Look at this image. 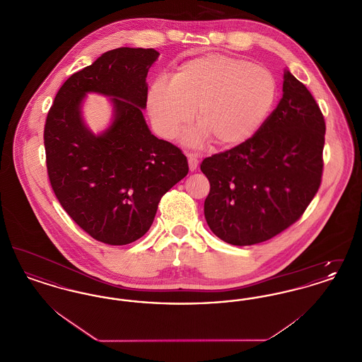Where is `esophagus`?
Wrapping results in <instances>:
<instances>
[{"label": "esophagus", "instance_id": "34e87169", "mask_svg": "<svg viewBox=\"0 0 362 362\" xmlns=\"http://www.w3.org/2000/svg\"><path fill=\"white\" fill-rule=\"evenodd\" d=\"M186 156H187V160H189V171L192 173V171H195L197 167H198V158H197V156L191 155V153H187Z\"/></svg>", "mask_w": 362, "mask_h": 362}]
</instances>
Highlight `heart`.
Here are the masks:
<instances>
[{
	"mask_svg": "<svg viewBox=\"0 0 362 362\" xmlns=\"http://www.w3.org/2000/svg\"><path fill=\"white\" fill-rule=\"evenodd\" d=\"M270 70L230 55L210 52L186 61L175 76L158 74L146 96L156 132L173 138L192 119L198 104L201 123L185 141L201 145L210 137L220 146H236L252 137L276 102Z\"/></svg>",
	"mask_w": 362,
	"mask_h": 362,
	"instance_id": "1",
	"label": "heart"
}]
</instances>
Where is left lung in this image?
I'll list each match as a JSON object with an SVG mask.
<instances>
[{"instance_id":"left-lung-1","label":"left lung","mask_w":362,"mask_h":362,"mask_svg":"<svg viewBox=\"0 0 362 362\" xmlns=\"http://www.w3.org/2000/svg\"><path fill=\"white\" fill-rule=\"evenodd\" d=\"M325 133L313 96L285 69L282 98L258 132L201 164L211 232L232 245H252L296 223L322 182Z\"/></svg>"}]
</instances>
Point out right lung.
Instances as JSON below:
<instances>
[{
  "mask_svg": "<svg viewBox=\"0 0 362 362\" xmlns=\"http://www.w3.org/2000/svg\"><path fill=\"white\" fill-rule=\"evenodd\" d=\"M153 49L119 47L71 74L45 126L47 173L59 204L93 239L124 245L153 224L161 197L189 173L186 156L149 130L146 76ZM88 93L110 99V124L96 135L82 105Z\"/></svg>",
  "mask_w": 362,
  "mask_h": 362,
  "instance_id": "right-lung-1",
  "label": "right lung"
}]
</instances>
